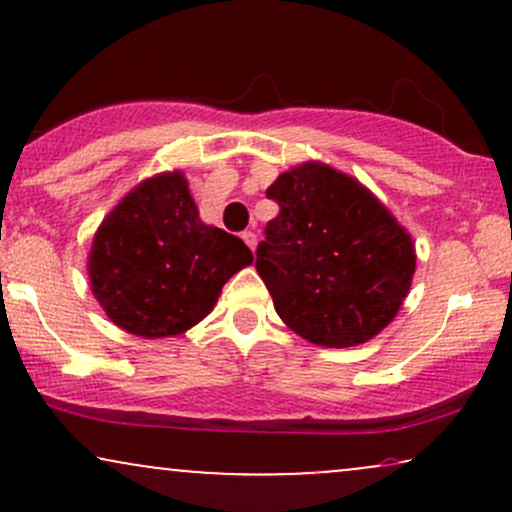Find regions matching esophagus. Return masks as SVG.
I'll use <instances>...</instances> for the list:
<instances>
[{
	"mask_svg": "<svg viewBox=\"0 0 512 512\" xmlns=\"http://www.w3.org/2000/svg\"><path fill=\"white\" fill-rule=\"evenodd\" d=\"M243 240H245V243H248L250 250L257 248V236H255V233H252V231H245V233H243Z\"/></svg>",
	"mask_w": 512,
	"mask_h": 512,
	"instance_id": "34e87169",
	"label": "esophagus"
}]
</instances>
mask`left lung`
<instances>
[{"instance_id":"1","label":"left lung","mask_w":512,"mask_h":512,"mask_svg":"<svg viewBox=\"0 0 512 512\" xmlns=\"http://www.w3.org/2000/svg\"><path fill=\"white\" fill-rule=\"evenodd\" d=\"M279 214L257 245L276 313L308 342L356 346L392 322L416 255L409 233L361 182L322 163L276 178Z\"/></svg>"}]
</instances>
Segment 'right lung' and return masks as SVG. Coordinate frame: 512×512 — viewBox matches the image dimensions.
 Returning <instances> with one entry per match:
<instances>
[{
	"label": "right lung",
	"mask_w": 512,
	"mask_h": 512,
	"mask_svg": "<svg viewBox=\"0 0 512 512\" xmlns=\"http://www.w3.org/2000/svg\"><path fill=\"white\" fill-rule=\"evenodd\" d=\"M250 262L243 240L199 221L187 180L166 173L110 211L93 238L88 276L115 325L154 339L197 325Z\"/></svg>",
	"instance_id": "add662e5"
}]
</instances>
